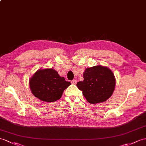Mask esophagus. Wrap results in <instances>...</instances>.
Returning <instances> with one entry per match:
<instances>
[{
	"instance_id": "34e87169",
	"label": "esophagus",
	"mask_w": 146,
	"mask_h": 146,
	"mask_svg": "<svg viewBox=\"0 0 146 146\" xmlns=\"http://www.w3.org/2000/svg\"><path fill=\"white\" fill-rule=\"evenodd\" d=\"M76 82H77V81L75 80H73L71 81V83H72V84H76Z\"/></svg>"
}]
</instances>
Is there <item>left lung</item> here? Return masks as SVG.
<instances>
[{"mask_svg": "<svg viewBox=\"0 0 146 146\" xmlns=\"http://www.w3.org/2000/svg\"><path fill=\"white\" fill-rule=\"evenodd\" d=\"M84 80L77 83L78 89L91 104L104 102L111 96L116 85L113 73L108 68L94 66L86 68Z\"/></svg>", "mask_w": 146, "mask_h": 146, "instance_id": "left-lung-1", "label": "left lung"}]
</instances>
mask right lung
<instances>
[{
  "instance_id": "obj_1",
  "label": "right lung",
  "mask_w": 146,
  "mask_h": 146,
  "mask_svg": "<svg viewBox=\"0 0 146 146\" xmlns=\"http://www.w3.org/2000/svg\"><path fill=\"white\" fill-rule=\"evenodd\" d=\"M33 95L46 102H54L62 97L63 91L71 83L61 77L53 69L38 70L30 80Z\"/></svg>"
}]
</instances>
